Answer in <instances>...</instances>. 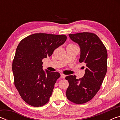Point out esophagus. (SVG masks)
Returning a JSON list of instances; mask_svg holds the SVG:
<instances>
[{
    "mask_svg": "<svg viewBox=\"0 0 120 120\" xmlns=\"http://www.w3.org/2000/svg\"><path fill=\"white\" fill-rule=\"evenodd\" d=\"M65 77H66V75H64V74L61 75V78L64 79V78H65Z\"/></svg>",
    "mask_w": 120,
    "mask_h": 120,
    "instance_id": "34e87169",
    "label": "esophagus"
}]
</instances>
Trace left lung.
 I'll return each instance as SVG.
<instances>
[{
  "label": "left lung",
  "instance_id": "obj_1",
  "mask_svg": "<svg viewBox=\"0 0 120 120\" xmlns=\"http://www.w3.org/2000/svg\"><path fill=\"white\" fill-rule=\"evenodd\" d=\"M70 39L79 45V61L86 65L84 77L76 79L70 75L66 77L69 87L66 96L77 104L91 100L100 89L107 72V52L104 44L96 34L83 32L69 34Z\"/></svg>",
  "mask_w": 120,
  "mask_h": 120
}]
</instances>
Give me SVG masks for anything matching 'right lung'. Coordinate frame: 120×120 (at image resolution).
<instances>
[{
    "instance_id": "add662e5",
    "label": "right lung",
    "mask_w": 120,
    "mask_h": 120,
    "mask_svg": "<svg viewBox=\"0 0 120 120\" xmlns=\"http://www.w3.org/2000/svg\"><path fill=\"white\" fill-rule=\"evenodd\" d=\"M66 40L64 35L35 33L24 38L18 45L12 64L14 84L28 104L40 107L49 101L60 74L43 70L42 61L51 56Z\"/></svg>"
}]
</instances>
